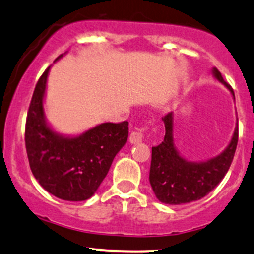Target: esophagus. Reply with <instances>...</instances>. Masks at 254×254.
Instances as JSON below:
<instances>
[{"instance_id":"obj_1","label":"esophagus","mask_w":254,"mask_h":254,"mask_svg":"<svg viewBox=\"0 0 254 254\" xmlns=\"http://www.w3.org/2000/svg\"><path fill=\"white\" fill-rule=\"evenodd\" d=\"M143 139V129H137L130 133L129 140L131 144H138Z\"/></svg>"}]
</instances>
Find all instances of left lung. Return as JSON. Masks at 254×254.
<instances>
[{
    "label": "left lung",
    "instance_id": "obj_1",
    "mask_svg": "<svg viewBox=\"0 0 254 254\" xmlns=\"http://www.w3.org/2000/svg\"><path fill=\"white\" fill-rule=\"evenodd\" d=\"M213 77L224 84L234 98L232 87L215 67ZM166 136L160 145L152 148L149 181L162 203L183 204L206 196L221 182L230 169L238 144V122L228 145L218 156L206 161H189L180 154L174 143V114L162 118ZM238 121V119H237Z\"/></svg>",
    "mask_w": 254,
    "mask_h": 254
}]
</instances>
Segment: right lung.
Wrapping results in <instances>:
<instances>
[{
    "label": "right lung",
    "instance_id": "add662e5",
    "mask_svg": "<svg viewBox=\"0 0 254 254\" xmlns=\"http://www.w3.org/2000/svg\"><path fill=\"white\" fill-rule=\"evenodd\" d=\"M50 69L39 79L27 115L24 140L29 166L50 194L65 201H85L96 193L127 143L129 123H102L73 136L58 132L47 122L44 108Z\"/></svg>",
    "mask_w": 254,
    "mask_h": 254
}]
</instances>
